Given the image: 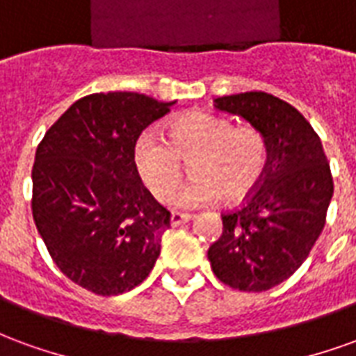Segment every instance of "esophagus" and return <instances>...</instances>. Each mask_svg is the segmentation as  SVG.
Wrapping results in <instances>:
<instances>
[{
    "label": "esophagus",
    "instance_id": "obj_1",
    "mask_svg": "<svg viewBox=\"0 0 356 356\" xmlns=\"http://www.w3.org/2000/svg\"><path fill=\"white\" fill-rule=\"evenodd\" d=\"M191 219H193V216H191V213H179V211H171V225H173V227H179V225L188 223Z\"/></svg>",
    "mask_w": 356,
    "mask_h": 356
}]
</instances>
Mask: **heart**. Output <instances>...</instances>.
Masks as SVG:
<instances>
[{
    "label": "heart",
    "mask_w": 356,
    "mask_h": 356,
    "mask_svg": "<svg viewBox=\"0 0 356 356\" xmlns=\"http://www.w3.org/2000/svg\"><path fill=\"white\" fill-rule=\"evenodd\" d=\"M135 168L156 200H168L191 163L194 179L175 196L183 208L208 206L223 198L238 204L252 196L267 170V139L254 125L208 112H191L171 122L163 139L148 129L135 143Z\"/></svg>",
    "instance_id": "obj_1"
}]
</instances>
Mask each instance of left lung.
Returning a JSON list of instances; mask_svg holds the SVG:
<instances>
[{
	"label": "left lung",
	"mask_w": 356,
	"mask_h": 356,
	"mask_svg": "<svg viewBox=\"0 0 356 356\" xmlns=\"http://www.w3.org/2000/svg\"><path fill=\"white\" fill-rule=\"evenodd\" d=\"M265 135L267 170L240 208L221 216L208 250L211 270L240 291H265L290 278L321 236L334 194L322 143L298 108L263 91L216 99Z\"/></svg>",
	"instance_id": "left-lung-1"
}]
</instances>
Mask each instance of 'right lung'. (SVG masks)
I'll list each match as a JSON object with an SVG mask.
<instances>
[{"mask_svg": "<svg viewBox=\"0 0 356 356\" xmlns=\"http://www.w3.org/2000/svg\"><path fill=\"white\" fill-rule=\"evenodd\" d=\"M173 102L110 91L76 101L35 150L32 216L63 275L97 296H120L154 267L171 213L135 168L143 129Z\"/></svg>", "mask_w": 356, "mask_h": 356, "instance_id": "1", "label": "right lung"}]
</instances>
